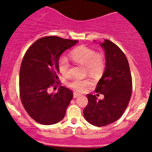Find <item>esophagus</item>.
I'll return each mask as SVG.
<instances>
[{
  "mask_svg": "<svg viewBox=\"0 0 152 152\" xmlns=\"http://www.w3.org/2000/svg\"><path fill=\"white\" fill-rule=\"evenodd\" d=\"M80 95H81V94L77 93V92H74V98H77V97L79 96Z\"/></svg>",
  "mask_w": 152,
  "mask_h": 152,
  "instance_id": "34e87169",
  "label": "esophagus"
}]
</instances>
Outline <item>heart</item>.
<instances>
[{"label": "heart", "mask_w": 152, "mask_h": 152, "mask_svg": "<svg viewBox=\"0 0 152 152\" xmlns=\"http://www.w3.org/2000/svg\"><path fill=\"white\" fill-rule=\"evenodd\" d=\"M70 56L75 62L85 66L86 72L92 76L99 75L104 70L105 66L104 56L101 53H96L92 48L82 45L71 50ZM58 67L64 77H68L70 75L71 64L66 57L61 56L59 58ZM91 84V81L89 78H74L68 83L69 87L79 92L83 91Z\"/></svg>", "instance_id": "obj_1"}]
</instances>
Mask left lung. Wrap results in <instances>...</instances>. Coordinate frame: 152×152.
<instances>
[{
	"instance_id": "8db88e82",
	"label": "left lung",
	"mask_w": 152,
	"mask_h": 152,
	"mask_svg": "<svg viewBox=\"0 0 152 152\" xmlns=\"http://www.w3.org/2000/svg\"><path fill=\"white\" fill-rule=\"evenodd\" d=\"M101 46L105 50L106 69L95 91L104 96L98 100L95 95L87 94L88 103L83 116L94 126H104L114 123L122 116L129 103L132 78L128 60L119 47L105 39Z\"/></svg>"
}]
</instances>
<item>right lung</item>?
Wrapping results in <instances>:
<instances>
[{
  "instance_id": "right-lung-1",
  "label": "right lung",
  "mask_w": 152,
  "mask_h": 152,
  "mask_svg": "<svg viewBox=\"0 0 152 152\" xmlns=\"http://www.w3.org/2000/svg\"><path fill=\"white\" fill-rule=\"evenodd\" d=\"M77 43L76 40L45 36L35 41L24 55L19 75L20 100L28 114L38 123L54 124L65 116L73 98L71 90L61 86L57 93L49 94L48 89L60 84V56Z\"/></svg>"
}]
</instances>
